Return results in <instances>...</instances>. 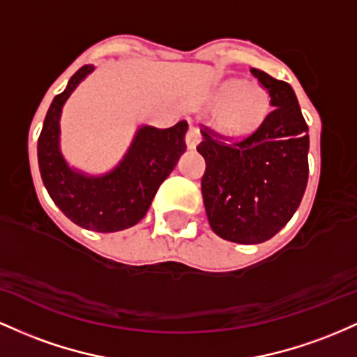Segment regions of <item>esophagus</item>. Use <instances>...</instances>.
<instances>
[{
    "label": "esophagus",
    "instance_id": "1",
    "mask_svg": "<svg viewBox=\"0 0 357 357\" xmlns=\"http://www.w3.org/2000/svg\"><path fill=\"white\" fill-rule=\"evenodd\" d=\"M185 143H187V148L189 150H194V148H197V145L200 143V133L197 128L190 126L189 131H187V136H185Z\"/></svg>",
    "mask_w": 357,
    "mask_h": 357
}]
</instances>
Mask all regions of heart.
<instances>
[{
	"mask_svg": "<svg viewBox=\"0 0 357 357\" xmlns=\"http://www.w3.org/2000/svg\"><path fill=\"white\" fill-rule=\"evenodd\" d=\"M209 106L215 111V126L222 135L244 136L265 121L270 101L259 84L231 79L215 89Z\"/></svg>",
	"mask_w": 357,
	"mask_h": 357,
	"instance_id": "b5f03b06",
	"label": "heart"
}]
</instances>
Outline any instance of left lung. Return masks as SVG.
Returning a JSON list of instances; mask_svg holds the SVG:
<instances>
[{"label": "left lung", "mask_w": 357, "mask_h": 357, "mask_svg": "<svg viewBox=\"0 0 357 357\" xmlns=\"http://www.w3.org/2000/svg\"><path fill=\"white\" fill-rule=\"evenodd\" d=\"M251 74L275 107L253 135L226 145L202 133V197L212 231L239 244L265 243L290 221L308 180V126L290 84Z\"/></svg>", "instance_id": "obj_1"}]
</instances>
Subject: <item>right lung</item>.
Listing matches in <instances>:
<instances>
[{
	"label": "right lung",
	"mask_w": 357,
	"mask_h": 357,
	"mask_svg": "<svg viewBox=\"0 0 357 357\" xmlns=\"http://www.w3.org/2000/svg\"><path fill=\"white\" fill-rule=\"evenodd\" d=\"M94 69L81 67L52 101L38 138V168L52 200L72 222L89 231L116 232L145 218L158 187L185 151L189 125L178 121L167 130L139 125L123 158L102 174L70 165L62 151L60 118L67 99Z\"/></svg>",
	"instance_id": "obj_1"
}]
</instances>
